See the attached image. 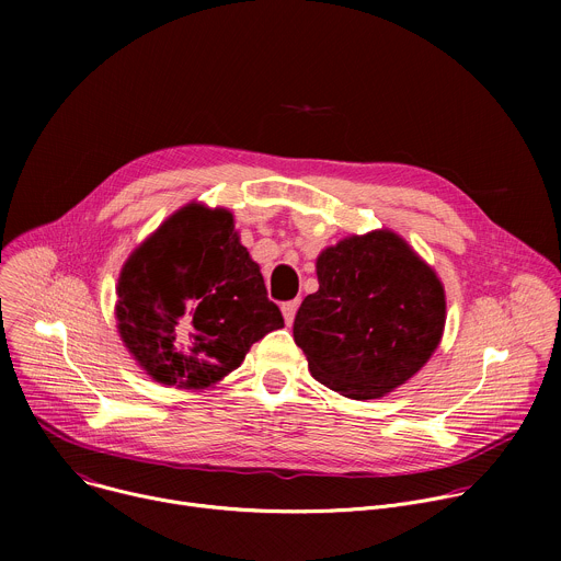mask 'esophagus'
Listing matches in <instances>:
<instances>
[{"mask_svg":"<svg viewBox=\"0 0 561 561\" xmlns=\"http://www.w3.org/2000/svg\"><path fill=\"white\" fill-rule=\"evenodd\" d=\"M297 308H299V301L293 299V301H286L282 304V314H284V322L290 327L295 322V314H297Z\"/></svg>","mask_w":561,"mask_h":561,"instance_id":"obj_1","label":"esophagus"}]
</instances>
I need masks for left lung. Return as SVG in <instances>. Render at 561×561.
<instances>
[{
  "label": "left lung",
  "instance_id": "left-lung-1",
  "mask_svg": "<svg viewBox=\"0 0 561 561\" xmlns=\"http://www.w3.org/2000/svg\"><path fill=\"white\" fill-rule=\"evenodd\" d=\"M314 268L319 288L301 301L293 337L319 383L377 399L431 359L446 324L444 286L397 232L351 234Z\"/></svg>",
  "mask_w": 561,
  "mask_h": 561
}]
</instances>
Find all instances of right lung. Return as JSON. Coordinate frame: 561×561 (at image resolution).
<instances>
[{"mask_svg": "<svg viewBox=\"0 0 561 561\" xmlns=\"http://www.w3.org/2000/svg\"><path fill=\"white\" fill-rule=\"evenodd\" d=\"M117 331L154 381L204 390L244 362L284 317L226 208L186 204L126 260Z\"/></svg>", "mask_w": 561, "mask_h": 561, "instance_id": "add662e5", "label": "right lung"}]
</instances>
